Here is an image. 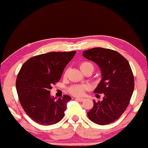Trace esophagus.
Wrapping results in <instances>:
<instances>
[{"label": "esophagus", "instance_id": "esophagus-1", "mask_svg": "<svg viewBox=\"0 0 148 148\" xmlns=\"http://www.w3.org/2000/svg\"><path fill=\"white\" fill-rule=\"evenodd\" d=\"M76 100L80 102H83L84 101V99H82V98H76Z\"/></svg>", "mask_w": 148, "mask_h": 148}]
</instances>
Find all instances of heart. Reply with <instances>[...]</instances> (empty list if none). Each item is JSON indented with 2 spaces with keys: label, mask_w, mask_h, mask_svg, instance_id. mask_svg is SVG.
I'll list each match as a JSON object with an SVG mask.
<instances>
[{
  "label": "heart",
  "mask_w": 148,
  "mask_h": 148,
  "mask_svg": "<svg viewBox=\"0 0 148 148\" xmlns=\"http://www.w3.org/2000/svg\"><path fill=\"white\" fill-rule=\"evenodd\" d=\"M80 68L82 72L89 70L92 73L93 70H94V66L90 62H83L80 64ZM86 90H87V87L86 86H82V85H74V86L70 87L69 89L70 92L76 97H81V96L84 95Z\"/></svg>",
  "instance_id": "obj_1"
}]
</instances>
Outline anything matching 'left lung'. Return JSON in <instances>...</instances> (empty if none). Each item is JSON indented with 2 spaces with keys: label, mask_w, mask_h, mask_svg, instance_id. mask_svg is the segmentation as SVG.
I'll return each mask as SVG.
<instances>
[{
  "label": "left lung",
  "mask_w": 148,
  "mask_h": 148,
  "mask_svg": "<svg viewBox=\"0 0 148 148\" xmlns=\"http://www.w3.org/2000/svg\"><path fill=\"white\" fill-rule=\"evenodd\" d=\"M82 56L99 67L102 80L94 92L104 94L102 101L93 100L94 106L87 115L97 124L111 123L121 116L130 104L134 90L132 68L123 56L110 49L94 47L83 51Z\"/></svg>",
  "instance_id": "left-lung-1"
}]
</instances>
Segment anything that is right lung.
<instances>
[{
	"mask_svg": "<svg viewBox=\"0 0 148 148\" xmlns=\"http://www.w3.org/2000/svg\"><path fill=\"white\" fill-rule=\"evenodd\" d=\"M76 51L49 52L31 58L17 75L16 88L23 109L31 119L43 125L61 121L71 100L68 95L56 99L51 97L52 84L58 82L64 68Z\"/></svg>",
	"mask_w": 148,
	"mask_h": 148,
	"instance_id": "add662e5",
	"label": "right lung"
}]
</instances>
